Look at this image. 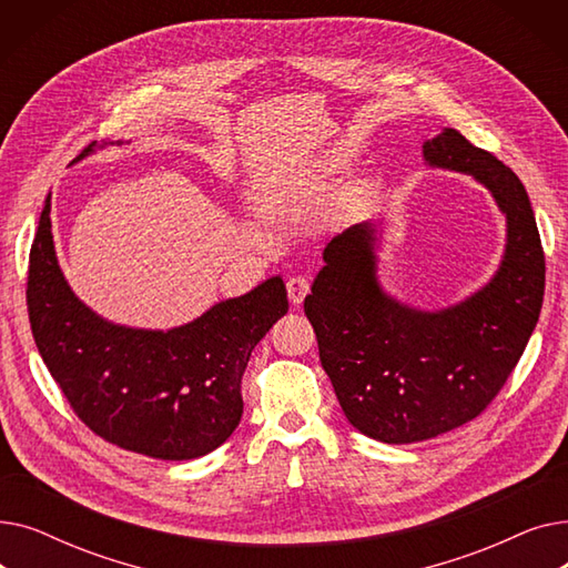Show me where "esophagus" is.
<instances>
[{
	"instance_id": "obj_1",
	"label": "esophagus",
	"mask_w": 568,
	"mask_h": 568,
	"mask_svg": "<svg viewBox=\"0 0 568 568\" xmlns=\"http://www.w3.org/2000/svg\"><path fill=\"white\" fill-rule=\"evenodd\" d=\"M308 292H311L308 278H304V276H292V278L287 281V296H290L292 306H300Z\"/></svg>"
}]
</instances>
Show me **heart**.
<instances>
[{
    "label": "heart",
    "instance_id": "b5f03b06",
    "mask_svg": "<svg viewBox=\"0 0 568 568\" xmlns=\"http://www.w3.org/2000/svg\"><path fill=\"white\" fill-rule=\"evenodd\" d=\"M347 161H349V159H347V154H336V156H334V165H338V168H341V165H345Z\"/></svg>",
    "mask_w": 568,
    "mask_h": 568
}]
</instances>
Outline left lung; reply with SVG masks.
<instances>
[{
    "instance_id": "1",
    "label": "left lung",
    "mask_w": 568,
    "mask_h": 568,
    "mask_svg": "<svg viewBox=\"0 0 568 568\" xmlns=\"http://www.w3.org/2000/svg\"><path fill=\"white\" fill-rule=\"evenodd\" d=\"M424 161L474 176L504 214L493 278L454 306L414 308L382 287L379 223L366 221L326 244L304 302L347 422L384 444L430 439L479 416L516 368L544 304L541 236L516 172L456 129L426 140Z\"/></svg>"
}]
</instances>
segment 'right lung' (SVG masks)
I'll return each instance as SVG.
<instances>
[{
    "mask_svg": "<svg viewBox=\"0 0 568 568\" xmlns=\"http://www.w3.org/2000/svg\"><path fill=\"white\" fill-rule=\"evenodd\" d=\"M27 306L43 364L89 428L126 452L191 460L219 449L242 422V375L287 313V292L272 276L165 332L110 322L64 278L48 195L29 253Z\"/></svg>",
    "mask_w": 568,
    "mask_h": 568,
    "instance_id": "add662e5",
    "label": "right lung"
}]
</instances>
